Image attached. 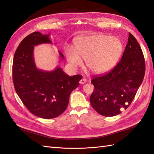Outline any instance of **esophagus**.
<instances>
[{"mask_svg":"<svg viewBox=\"0 0 154 154\" xmlns=\"http://www.w3.org/2000/svg\"><path fill=\"white\" fill-rule=\"evenodd\" d=\"M87 82V79H85V78H83V79H81V81H79V83H80V84H85Z\"/></svg>","mask_w":154,"mask_h":154,"instance_id":"esophagus-1","label":"esophagus"}]
</instances>
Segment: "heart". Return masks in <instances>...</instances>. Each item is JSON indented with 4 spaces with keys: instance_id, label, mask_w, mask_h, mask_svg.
Here are the masks:
<instances>
[{
    "instance_id": "heart-1",
    "label": "heart",
    "mask_w": 154,
    "mask_h": 154,
    "mask_svg": "<svg viewBox=\"0 0 154 154\" xmlns=\"http://www.w3.org/2000/svg\"><path fill=\"white\" fill-rule=\"evenodd\" d=\"M75 49L69 48L65 50L67 60L73 66L86 61L89 69L94 73L103 74L115 66L124 50L120 38L103 34H94L77 39Z\"/></svg>"
}]
</instances>
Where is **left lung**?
<instances>
[{"label": "left lung", "instance_id": "1", "mask_svg": "<svg viewBox=\"0 0 154 154\" xmlns=\"http://www.w3.org/2000/svg\"><path fill=\"white\" fill-rule=\"evenodd\" d=\"M145 71L142 49L134 36L129 33L121 61L108 73L94 75L91 80L94 87L90 97L91 106L104 116L120 114L132 102Z\"/></svg>", "mask_w": 154, "mask_h": 154}]
</instances>
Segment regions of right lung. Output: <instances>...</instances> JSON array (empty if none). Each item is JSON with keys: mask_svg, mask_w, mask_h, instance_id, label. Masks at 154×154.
Listing matches in <instances>:
<instances>
[{"mask_svg": "<svg viewBox=\"0 0 154 154\" xmlns=\"http://www.w3.org/2000/svg\"><path fill=\"white\" fill-rule=\"evenodd\" d=\"M49 36L39 32L27 35L16 49L12 64L16 93L32 114L45 119H54L64 112L71 93L82 79L81 75L70 77L60 67L52 71L38 69L34 60V46L51 44ZM59 53L63 59V55Z\"/></svg>", "mask_w": 154, "mask_h": 154, "instance_id": "add662e5", "label": "right lung"}]
</instances>
